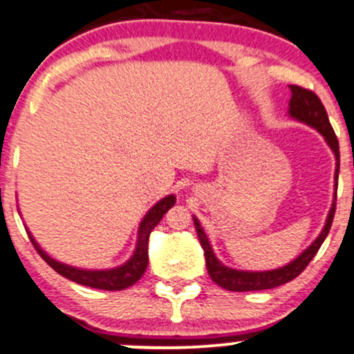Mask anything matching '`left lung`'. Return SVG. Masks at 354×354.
<instances>
[{"mask_svg": "<svg viewBox=\"0 0 354 354\" xmlns=\"http://www.w3.org/2000/svg\"><path fill=\"white\" fill-rule=\"evenodd\" d=\"M290 92H292V97L289 100V115L296 120H301V122L308 124V126L314 127L317 133L322 134V138L326 139L329 147L333 149L336 158V173L335 180L337 181V174H339V142H337V138L333 131L331 122H329L328 112H326L324 106H322L321 99L314 94L313 91H308V88H302L299 85H289ZM336 192H337V183ZM336 212V196L335 201H333V207L329 209L328 220H326L324 228L314 240L310 245L299 255L297 259H294L292 262L287 263V266L281 267V269L274 270H263V272H248V270H235L230 269V267L223 266L218 259L213 254L212 245H209L207 235H205L203 228H201L200 221L193 218L195 221V228L198 239H200L201 247H203L205 252V260H207V269L209 277L215 284L227 290H234V292H247V290H263V289H274V287H279L286 282L296 279L302 270L308 267V263L313 260L314 255L317 254L319 247L324 242V239L329 234V228H331L333 216H335Z\"/></svg>", "mask_w": 354, "mask_h": 354, "instance_id": "1", "label": "left lung"}]
</instances>
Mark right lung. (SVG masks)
I'll return each mask as SVG.
<instances>
[{"mask_svg": "<svg viewBox=\"0 0 354 354\" xmlns=\"http://www.w3.org/2000/svg\"><path fill=\"white\" fill-rule=\"evenodd\" d=\"M176 203V198L174 195H169L162 200H159L149 212L146 213V216L142 218L141 225H139L138 232V245H136V250L133 257L127 260L124 266L115 267V269L109 270H84L77 269V267L65 266V263L57 262L55 259L48 257L44 250H41L40 245L35 242L32 234L28 232L30 240H32L33 247L37 248V252L40 254V257L52 267L53 270L58 272L64 277L70 279V281L77 282L80 286L94 287V289H104V290H122L126 287L136 284L139 279L142 277V274L146 272L147 267V242H149V235L153 232V228L159 223V220L162 218L168 209Z\"/></svg>", "mask_w": 354, "mask_h": 354, "instance_id": "obj_1", "label": "right lung"}]
</instances>
